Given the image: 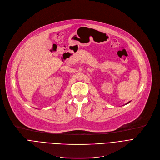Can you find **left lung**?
<instances>
[{
	"label": "left lung",
	"instance_id": "left-lung-1",
	"mask_svg": "<svg viewBox=\"0 0 160 160\" xmlns=\"http://www.w3.org/2000/svg\"><path fill=\"white\" fill-rule=\"evenodd\" d=\"M129 102H128V103H126V104H128V103H129Z\"/></svg>",
	"mask_w": 160,
	"mask_h": 160
}]
</instances>
